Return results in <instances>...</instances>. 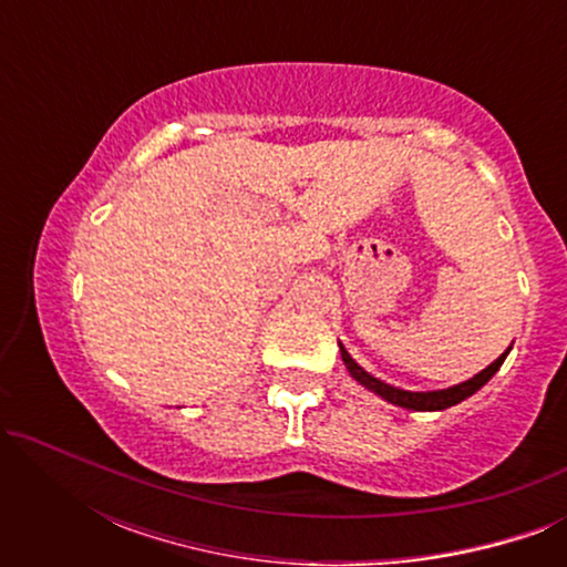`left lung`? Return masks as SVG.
<instances>
[{"mask_svg":"<svg viewBox=\"0 0 567 567\" xmlns=\"http://www.w3.org/2000/svg\"><path fill=\"white\" fill-rule=\"evenodd\" d=\"M338 346H340V359H343L348 374H351V377L355 379V382L367 386L369 392L379 394V398H382V400L392 402V405L405 408V410H421V413H423V410H429V413H433V410H446V408H452V405H460L462 400H467V398H472V394H475L477 390H483V386L493 379L495 371L501 369V363L506 361V355L511 353V348H514V346H508L506 351H503V353L498 355V359H495V361L491 363V367H485L483 371H480V374L467 379V382H460V384H454V386H446V390L410 392V390H400V386H392V384L382 382V379L371 377L367 369H361L359 363H355V361L351 359V353L346 351L343 343H338Z\"/></svg>","mask_w":567,"mask_h":567,"instance_id":"1","label":"left lung"}]
</instances>
